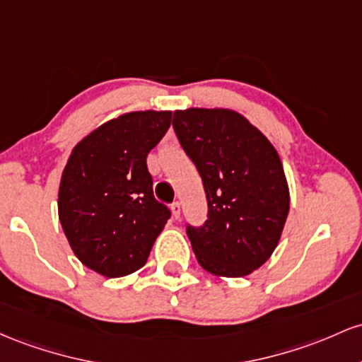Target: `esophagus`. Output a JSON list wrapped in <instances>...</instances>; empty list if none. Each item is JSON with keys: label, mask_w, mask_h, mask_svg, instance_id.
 <instances>
[{"label": "esophagus", "mask_w": 362, "mask_h": 362, "mask_svg": "<svg viewBox=\"0 0 362 362\" xmlns=\"http://www.w3.org/2000/svg\"><path fill=\"white\" fill-rule=\"evenodd\" d=\"M170 212H173L174 218H180L181 217V205H180V202H174L173 205H170Z\"/></svg>", "instance_id": "obj_1"}]
</instances>
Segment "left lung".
<instances>
[{"instance_id": "obj_1", "label": "left lung", "mask_w": 362, "mask_h": 362, "mask_svg": "<svg viewBox=\"0 0 362 362\" xmlns=\"http://www.w3.org/2000/svg\"><path fill=\"white\" fill-rule=\"evenodd\" d=\"M173 127L209 203L205 224L188 227L194 257L217 277L253 274L275 251L289 215V185L277 150L233 109L174 111Z\"/></svg>"}]
</instances>
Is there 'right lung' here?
Returning <instances> with one entry per match:
<instances>
[{"instance_id": "1", "label": "right lung", "mask_w": 362, "mask_h": 362, "mask_svg": "<svg viewBox=\"0 0 362 362\" xmlns=\"http://www.w3.org/2000/svg\"><path fill=\"white\" fill-rule=\"evenodd\" d=\"M170 119V111L124 112L83 136L68 157L58 192L61 227L75 257L104 277L140 270L168 224L147 156Z\"/></svg>"}]
</instances>
